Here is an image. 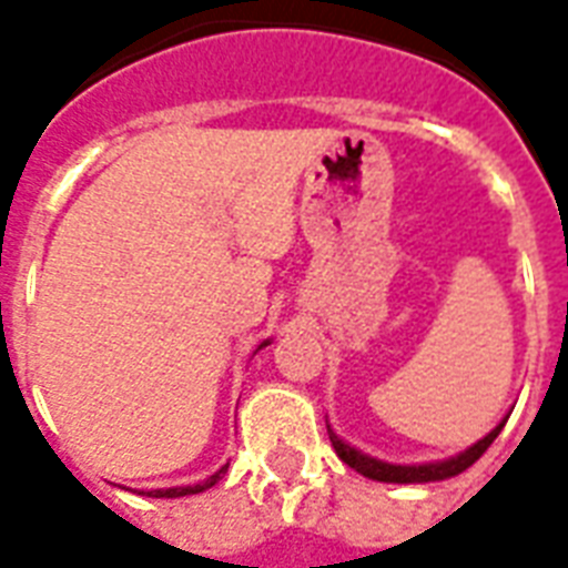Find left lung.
<instances>
[{
	"instance_id": "obj_1",
	"label": "left lung",
	"mask_w": 568,
	"mask_h": 568,
	"mask_svg": "<svg viewBox=\"0 0 568 568\" xmlns=\"http://www.w3.org/2000/svg\"><path fill=\"white\" fill-rule=\"evenodd\" d=\"M504 423L491 428L486 438L476 440L474 447H467L465 453H458V456L453 458H444V462H428V465H389V462L366 456L361 449H354L352 444H345L342 438H336V432H333L331 426H327V432H331V444L333 449H336V456H339L348 467H354L357 474L369 476V479H378V483H438V479L458 476L462 470H467V467L474 465L476 458L483 456V453L495 444Z\"/></svg>"
}]
</instances>
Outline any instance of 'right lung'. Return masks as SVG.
<instances>
[{
  "label": "right lung",
  "instance_id": "1",
  "mask_svg": "<svg viewBox=\"0 0 568 568\" xmlns=\"http://www.w3.org/2000/svg\"><path fill=\"white\" fill-rule=\"evenodd\" d=\"M262 345H267V342H262ZM258 345V348H262ZM229 467V465H226ZM226 467H220L214 476H207L205 483H196V486H181V488H158V491H149L151 497H184V495H199V491H205V488L216 486L220 479H223V474H226Z\"/></svg>",
  "mask_w": 568,
  "mask_h": 568
}]
</instances>
